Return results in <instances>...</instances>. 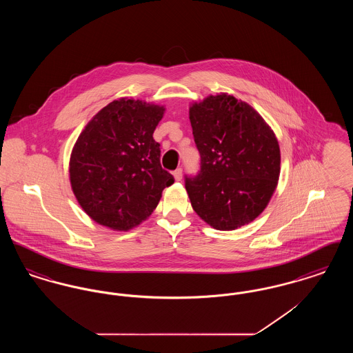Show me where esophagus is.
Segmentation results:
<instances>
[{"label": "esophagus", "instance_id": "1", "mask_svg": "<svg viewBox=\"0 0 353 353\" xmlns=\"http://www.w3.org/2000/svg\"><path fill=\"white\" fill-rule=\"evenodd\" d=\"M173 177L176 181H180L183 179V169L177 168L173 172Z\"/></svg>", "mask_w": 353, "mask_h": 353}]
</instances>
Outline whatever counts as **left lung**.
Wrapping results in <instances>:
<instances>
[{"instance_id": "left-lung-1", "label": "left lung", "mask_w": 353, "mask_h": 353, "mask_svg": "<svg viewBox=\"0 0 353 353\" xmlns=\"http://www.w3.org/2000/svg\"><path fill=\"white\" fill-rule=\"evenodd\" d=\"M201 169L185 176L194 212L217 230H234L268 206L281 173L274 131L246 101L225 92L189 108Z\"/></svg>"}]
</instances>
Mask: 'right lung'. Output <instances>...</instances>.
Segmentation results:
<instances>
[{"label":"right lung","mask_w":353,"mask_h":353,"mask_svg":"<svg viewBox=\"0 0 353 353\" xmlns=\"http://www.w3.org/2000/svg\"><path fill=\"white\" fill-rule=\"evenodd\" d=\"M165 108L121 98L91 119L70 157V183L84 212L112 230L127 232L156 209L174 183L161 168L153 132Z\"/></svg>","instance_id":"right-lung-1"}]
</instances>
